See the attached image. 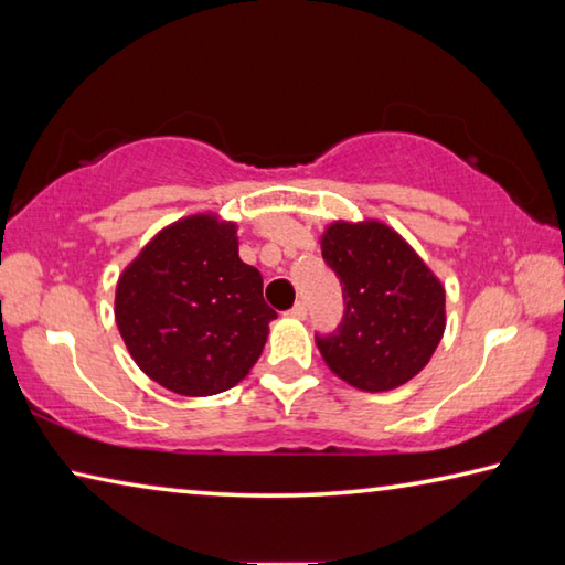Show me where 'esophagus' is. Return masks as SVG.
Instances as JSON below:
<instances>
[{
  "instance_id": "obj_1",
  "label": "esophagus",
  "mask_w": 565,
  "mask_h": 565,
  "mask_svg": "<svg viewBox=\"0 0 565 565\" xmlns=\"http://www.w3.org/2000/svg\"><path fill=\"white\" fill-rule=\"evenodd\" d=\"M289 317H294V319H306V303H303V301L296 303L294 309L289 311Z\"/></svg>"
}]
</instances>
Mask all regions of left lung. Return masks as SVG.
Returning <instances> with one entry per match:
<instances>
[{"instance_id":"left-lung-1","label":"left lung","mask_w":565,"mask_h":565,"mask_svg":"<svg viewBox=\"0 0 565 565\" xmlns=\"http://www.w3.org/2000/svg\"><path fill=\"white\" fill-rule=\"evenodd\" d=\"M321 254L347 303L337 333L317 337L327 366L371 394L404 386L444 337V284L404 236L376 218L329 224Z\"/></svg>"}]
</instances>
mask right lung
<instances>
[{
	"label": "right lung",
	"mask_w": 565,
	"mask_h": 565,
	"mask_svg": "<svg viewBox=\"0 0 565 565\" xmlns=\"http://www.w3.org/2000/svg\"><path fill=\"white\" fill-rule=\"evenodd\" d=\"M259 269L238 259L234 222L191 214L121 271L114 317L145 374L181 396L236 386L259 361L276 311Z\"/></svg>",
	"instance_id": "obj_1"
}]
</instances>
